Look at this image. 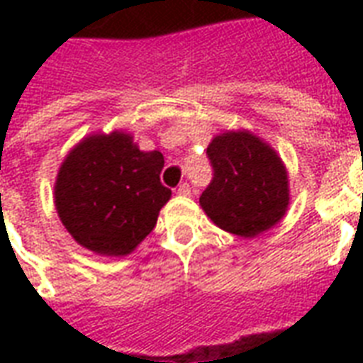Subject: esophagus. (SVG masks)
<instances>
[{"label": "esophagus", "mask_w": 363, "mask_h": 363, "mask_svg": "<svg viewBox=\"0 0 363 363\" xmlns=\"http://www.w3.org/2000/svg\"><path fill=\"white\" fill-rule=\"evenodd\" d=\"M177 194H179V196H190V194H192V188H190L188 182H182L181 186L177 188Z\"/></svg>", "instance_id": "obj_1"}]
</instances>
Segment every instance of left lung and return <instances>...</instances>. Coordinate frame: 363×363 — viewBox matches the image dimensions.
Returning <instances> with one entry per match:
<instances>
[{
  "label": "left lung",
  "mask_w": 363,
  "mask_h": 363,
  "mask_svg": "<svg viewBox=\"0 0 363 363\" xmlns=\"http://www.w3.org/2000/svg\"><path fill=\"white\" fill-rule=\"evenodd\" d=\"M213 181L199 198L205 215L224 232L256 238L288 209L286 167L279 154L250 131H226L207 147Z\"/></svg>",
  "instance_id": "obj_1"
}]
</instances>
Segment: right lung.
Instances as JSON below:
<instances>
[{
	"label": "right lung",
	"mask_w": 363,
	"mask_h": 363,
	"mask_svg": "<svg viewBox=\"0 0 363 363\" xmlns=\"http://www.w3.org/2000/svg\"><path fill=\"white\" fill-rule=\"evenodd\" d=\"M164 156L143 152L124 131L84 137L58 171L54 203L81 247L125 256L152 232L171 190L160 182Z\"/></svg>",
	"instance_id": "1"
}]
</instances>
